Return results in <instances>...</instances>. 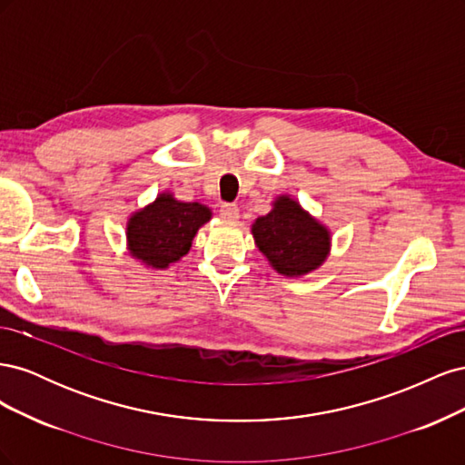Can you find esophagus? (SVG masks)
<instances>
[{
	"mask_svg": "<svg viewBox=\"0 0 465 465\" xmlns=\"http://www.w3.org/2000/svg\"><path fill=\"white\" fill-rule=\"evenodd\" d=\"M219 213H221L223 219L236 221L238 219V207L234 203H223L221 209H219Z\"/></svg>",
	"mask_w": 465,
	"mask_h": 465,
	"instance_id": "esophagus-1",
	"label": "esophagus"
}]
</instances>
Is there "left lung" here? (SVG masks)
Returning a JSON list of instances; mask_svg holds the SVG:
<instances>
[{
    "instance_id": "1",
    "label": "left lung",
    "mask_w": 465,
    "mask_h": 465,
    "mask_svg": "<svg viewBox=\"0 0 465 465\" xmlns=\"http://www.w3.org/2000/svg\"><path fill=\"white\" fill-rule=\"evenodd\" d=\"M272 211L252 224V236L273 270L285 277L311 273L326 262L331 232L291 195H279Z\"/></svg>"
}]
</instances>
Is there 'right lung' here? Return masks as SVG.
<instances>
[{"label": "right lung", "instance_id": "add662e5", "mask_svg": "<svg viewBox=\"0 0 465 465\" xmlns=\"http://www.w3.org/2000/svg\"><path fill=\"white\" fill-rule=\"evenodd\" d=\"M211 209L198 202H180L163 192L153 203L137 209L125 224L130 256L151 270H166L186 256L198 231L211 219Z\"/></svg>", "mask_w": 465, "mask_h": 465}]
</instances>
